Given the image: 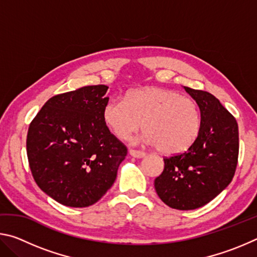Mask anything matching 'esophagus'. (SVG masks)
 I'll return each mask as SVG.
<instances>
[{
  "label": "esophagus",
  "mask_w": 257,
  "mask_h": 257,
  "mask_svg": "<svg viewBox=\"0 0 257 257\" xmlns=\"http://www.w3.org/2000/svg\"><path fill=\"white\" fill-rule=\"evenodd\" d=\"M129 154L134 156V158H137V159H142L146 155L145 152L139 151V150H129Z\"/></svg>",
  "instance_id": "obj_1"
}]
</instances>
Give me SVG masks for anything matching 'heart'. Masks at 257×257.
<instances>
[{
	"label": "heart",
	"mask_w": 257,
	"mask_h": 257,
	"mask_svg": "<svg viewBox=\"0 0 257 257\" xmlns=\"http://www.w3.org/2000/svg\"><path fill=\"white\" fill-rule=\"evenodd\" d=\"M103 120L120 139H129L143 125V139L164 154L188 150L202 127L201 110L194 98L159 87L134 89L124 99H110L104 105Z\"/></svg>",
	"instance_id": "heart-1"
}]
</instances>
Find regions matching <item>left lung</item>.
<instances>
[{"label":"left lung","instance_id":"1","mask_svg":"<svg viewBox=\"0 0 257 257\" xmlns=\"http://www.w3.org/2000/svg\"><path fill=\"white\" fill-rule=\"evenodd\" d=\"M185 89L201 110V133L188 151L163 159V172L154 181L162 202L181 211L202 207L216 197L231 182L239 154L234 116L211 93Z\"/></svg>","mask_w":257,"mask_h":257}]
</instances>
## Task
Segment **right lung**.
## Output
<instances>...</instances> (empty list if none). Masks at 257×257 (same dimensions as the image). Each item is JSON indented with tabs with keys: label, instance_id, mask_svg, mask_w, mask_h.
Wrapping results in <instances>:
<instances>
[{
	"label": "right lung",
	"instance_id": "add662e5",
	"mask_svg": "<svg viewBox=\"0 0 257 257\" xmlns=\"http://www.w3.org/2000/svg\"><path fill=\"white\" fill-rule=\"evenodd\" d=\"M105 85L85 86L47 101L29 124L27 156L34 180L60 204L90 206L115 181L127 147L103 120Z\"/></svg>",
	"mask_w": 257,
	"mask_h": 257
}]
</instances>
